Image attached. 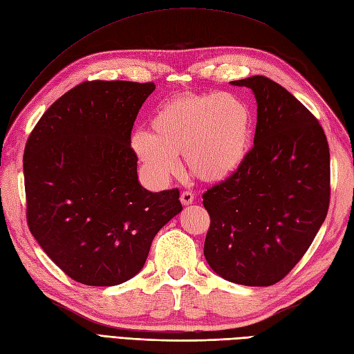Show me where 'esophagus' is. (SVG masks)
Segmentation results:
<instances>
[{
	"label": "esophagus",
	"instance_id": "1",
	"mask_svg": "<svg viewBox=\"0 0 354 354\" xmlns=\"http://www.w3.org/2000/svg\"><path fill=\"white\" fill-rule=\"evenodd\" d=\"M180 201H182L183 205L192 204L194 203V194L192 192H187V191L182 192V195H180Z\"/></svg>",
	"mask_w": 354,
	"mask_h": 354
}]
</instances>
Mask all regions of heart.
Returning a JSON list of instances; mask_svg holds the SVG:
<instances>
[{"label": "heart", "instance_id": "1", "mask_svg": "<svg viewBox=\"0 0 354 354\" xmlns=\"http://www.w3.org/2000/svg\"><path fill=\"white\" fill-rule=\"evenodd\" d=\"M151 133L135 132L131 145L154 183L178 172L203 182H222L245 162L252 140V112L234 94H185L168 100L151 118Z\"/></svg>", "mask_w": 354, "mask_h": 354}]
</instances>
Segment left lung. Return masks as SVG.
Instances as JSON below:
<instances>
[{
    "instance_id": "left-lung-1",
    "label": "left lung",
    "mask_w": 354,
    "mask_h": 354,
    "mask_svg": "<svg viewBox=\"0 0 354 354\" xmlns=\"http://www.w3.org/2000/svg\"><path fill=\"white\" fill-rule=\"evenodd\" d=\"M230 84L255 96L254 147L203 195L210 214L204 257L223 279L269 287L300 261L326 219L329 145L318 120L279 84L261 75Z\"/></svg>"
}]
</instances>
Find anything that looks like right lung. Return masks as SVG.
I'll use <instances>...</instances> for the list:
<instances>
[{
    "mask_svg": "<svg viewBox=\"0 0 354 354\" xmlns=\"http://www.w3.org/2000/svg\"><path fill=\"white\" fill-rule=\"evenodd\" d=\"M153 82L91 81L41 115L24 151L31 234L67 277L118 286L144 267L154 236L183 210L178 189L138 180L131 132Z\"/></svg>",
    "mask_w": 354,
    "mask_h": 354,
    "instance_id": "obj_1",
    "label": "right lung"
}]
</instances>
